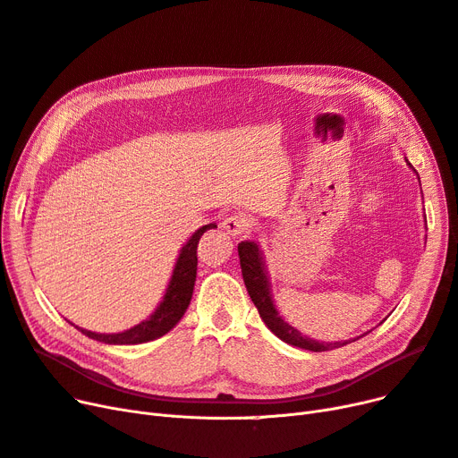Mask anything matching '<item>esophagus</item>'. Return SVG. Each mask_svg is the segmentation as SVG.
<instances>
[{
  "label": "esophagus",
  "instance_id": "obj_1",
  "mask_svg": "<svg viewBox=\"0 0 458 458\" xmlns=\"http://www.w3.org/2000/svg\"><path fill=\"white\" fill-rule=\"evenodd\" d=\"M222 227L233 236H241L248 231L250 222H248V217H244V216H229V217L224 219Z\"/></svg>",
  "mask_w": 458,
  "mask_h": 458
}]
</instances>
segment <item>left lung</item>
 I'll return each mask as SVG.
<instances>
[{
    "label": "left lung",
    "mask_w": 458,
    "mask_h": 458,
    "mask_svg": "<svg viewBox=\"0 0 458 458\" xmlns=\"http://www.w3.org/2000/svg\"><path fill=\"white\" fill-rule=\"evenodd\" d=\"M406 163L411 167V163L408 159H406ZM239 258H241L242 278H244L250 299L253 301L255 308L259 310V316L265 321V325L285 344L297 345V347H301V350H308V352H328V350H335V347H342L345 344L355 342L360 338V336H357V338L344 340V342H319L314 338L302 336L301 331H297L295 327H291L287 321H284V318L278 314L276 304H274V299H272V285H270V276H268V270L265 265V255L259 250L258 242H253V241L241 242L239 244Z\"/></svg>",
    "instance_id": "1"
}]
</instances>
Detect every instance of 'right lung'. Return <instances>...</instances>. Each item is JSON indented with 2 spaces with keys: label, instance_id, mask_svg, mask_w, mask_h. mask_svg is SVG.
<instances>
[{
  "label": "right lung",
  "instance_id": "obj_1",
  "mask_svg": "<svg viewBox=\"0 0 458 458\" xmlns=\"http://www.w3.org/2000/svg\"><path fill=\"white\" fill-rule=\"evenodd\" d=\"M214 227H216V224H208V225H203L200 229H197L191 234V239L184 246H182L165 295H163V301L159 302L156 312L148 319H144L139 325L127 328V331H123V333H114V335L91 333V331H86V328L77 327L79 331L91 340H98L103 344H113V345L144 344V342H150L163 335H167L171 328L176 327V323L182 319V316L186 314V310L190 306V301L193 295L195 276H197V244L200 241V236H203V233H207L208 229H214Z\"/></svg>",
  "mask_w": 458,
  "mask_h": 458
}]
</instances>
